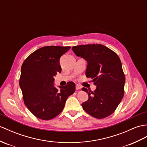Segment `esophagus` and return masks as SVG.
<instances>
[{"label": "esophagus", "mask_w": 147, "mask_h": 147, "mask_svg": "<svg viewBox=\"0 0 147 147\" xmlns=\"http://www.w3.org/2000/svg\"><path fill=\"white\" fill-rule=\"evenodd\" d=\"M81 88V86L80 85H79V84H76V90H80Z\"/></svg>", "instance_id": "1"}]
</instances>
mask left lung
Listing matches in <instances>:
<instances>
[{
	"instance_id": "obj_1",
	"label": "left lung",
	"mask_w": 147,
	"mask_h": 147,
	"mask_svg": "<svg viewBox=\"0 0 147 147\" xmlns=\"http://www.w3.org/2000/svg\"><path fill=\"white\" fill-rule=\"evenodd\" d=\"M72 50L87 61L86 76L96 86L93 92L82 88L89 97L82 103V107L96 118L108 117L115 111L124 95L125 77L120 57L100 44L73 46Z\"/></svg>"
}]
</instances>
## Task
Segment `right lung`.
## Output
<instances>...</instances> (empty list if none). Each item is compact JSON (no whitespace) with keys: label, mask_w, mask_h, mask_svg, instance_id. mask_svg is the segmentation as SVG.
I'll use <instances>...</instances> for the list:
<instances>
[{"label":"right lung","mask_w":147,"mask_h":147,"mask_svg":"<svg viewBox=\"0 0 147 147\" xmlns=\"http://www.w3.org/2000/svg\"><path fill=\"white\" fill-rule=\"evenodd\" d=\"M70 46H45L24 61L19 86L27 108L37 118L51 120L63 111L66 100L75 91V84L54 86V76L61 72L59 59Z\"/></svg>","instance_id":"add662e5"}]
</instances>
